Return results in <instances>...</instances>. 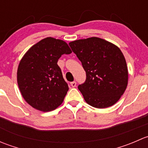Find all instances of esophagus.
I'll return each instance as SVG.
<instances>
[{
    "label": "esophagus",
    "mask_w": 148,
    "mask_h": 148,
    "mask_svg": "<svg viewBox=\"0 0 148 148\" xmlns=\"http://www.w3.org/2000/svg\"><path fill=\"white\" fill-rule=\"evenodd\" d=\"M70 84H71V86H72V87H75L76 85H77V82H72L70 83Z\"/></svg>",
    "instance_id": "esophagus-1"
}]
</instances>
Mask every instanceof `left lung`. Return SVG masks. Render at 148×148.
<instances>
[{"mask_svg": "<svg viewBox=\"0 0 148 148\" xmlns=\"http://www.w3.org/2000/svg\"><path fill=\"white\" fill-rule=\"evenodd\" d=\"M86 71V80L78 86L84 100L96 108L112 106L127 86L128 71L117 46L97 37L69 44Z\"/></svg>", "mask_w": 148, "mask_h": 148, "instance_id": "1", "label": "left lung"}]
</instances>
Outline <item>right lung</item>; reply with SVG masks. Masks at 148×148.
<instances>
[{"label":"right lung","instance_id":"right-lung-1","mask_svg":"<svg viewBox=\"0 0 148 148\" xmlns=\"http://www.w3.org/2000/svg\"><path fill=\"white\" fill-rule=\"evenodd\" d=\"M71 53L65 41L48 37L25 53L18 68L17 81L22 96L31 107L49 112L63 102L69 86L57 62L62 55Z\"/></svg>","mask_w":148,"mask_h":148}]
</instances>
